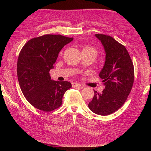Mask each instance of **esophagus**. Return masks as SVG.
<instances>
[{
  "instance_id": "34e87169",
  "label": "esophagus",
  "mask_w": 151,
  "mask_h": 151,
  "mask_svg": "<svg viewBox=\"0 0 151 151\" xmlns=\"http://www.w3.org/2000/svg\"><path fill=\"white\" fill-rule=\"evenodd\" d=\"M72 87H74V88H75V87H77V86H78V87H81L82 86L81 84H79L78 83H72Z\"/></svg>"
}]
</instances>
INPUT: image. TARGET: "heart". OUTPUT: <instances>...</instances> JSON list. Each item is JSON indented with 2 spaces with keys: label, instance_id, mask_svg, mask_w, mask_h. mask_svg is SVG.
Returning a JSON list of instances; mask_svg holds the SVG:
<instances>
[{
  "label": "heart",
  "instance_id": "obj_1",
  "mask_svg": "<svg viewBox=\"0 0 151 151\" xmlns=\"http://www.w3.org/2000/svg\"><path fill=\"white\" fill-rule=\"evenodd\" d=\"M83 49H85V50H91V51H93V52H94L95 53H96V50H95L94 48H93V47H89V46L85 47Z\"/></svg>",
  "mask_w": 151,
  "mask_h": 151
}]
</instances>
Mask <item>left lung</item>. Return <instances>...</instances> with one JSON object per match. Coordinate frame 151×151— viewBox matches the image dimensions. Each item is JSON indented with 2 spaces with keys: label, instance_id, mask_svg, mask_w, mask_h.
<instances>
[{
  "label": "left lung",
  "instance_id": "obj_1",
  "mask_svg": "<svg viewBox=\"0 0 151 151\" xmlns=\"http://www.w3.org/2000/svg\"><path fill=\"white\" fill-rule=\"evenodd\" d=\"M101 42L106 58L99 76L105 88L102 93L94 91L89 109L97 115L106 116L115 112L124 104L134 81L133 62L125 46L110 36L96 34Z\"/></svg>",
  "mask_w": 151,
  "mask_h": 151
}]
</instances>
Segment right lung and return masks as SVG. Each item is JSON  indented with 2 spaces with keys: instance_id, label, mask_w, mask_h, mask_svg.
Instances as JSON below:
<instances>
[{
  "instance_id": "obj_1",
  "label": "right lung",
  "mask_w": 151,
  "mask_h": 151,
  "mask_svg": "<svg viewBox=\"0 0 151 151\" xmlns=\"http://www.w3.org/2000/svg\"><path fill=\"white\" fill-rule=\"evenodd\" d=\"M72 40L60 35H45L31 39L21 50L17 63L18 81L25 98L40 110L48 112L58 108L63 94L72 87L68 81L52 80L49 71L60 50Z\"/></svg>"
}]
</instances>
